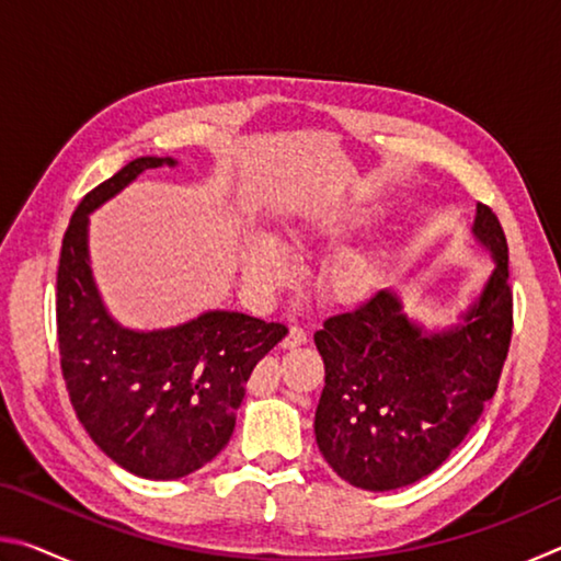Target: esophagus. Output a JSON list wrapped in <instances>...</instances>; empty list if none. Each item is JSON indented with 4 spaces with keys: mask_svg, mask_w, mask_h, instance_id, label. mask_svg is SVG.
<instances>
[{
    "mask_svg": "<svg viewBox=\"0 0 561 561\" xmlns=\"http://www.w3.org/2000/svg\"><path fill=\"white\" fill-rule=\"evenodd\" d=\"M301 344H307V331H304L301 327H291L289 334L284 336L282 346H284V348H297V346H301Z\"/></svg>",
    "mask_w": 561,
    "mask_h": 561,
    "instance_id": "34e87169",
    "label": "esophagus"
}]
</instances>
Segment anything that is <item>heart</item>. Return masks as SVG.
Wrapping results in <instances>:
<instances>
[{
    "mask_svg": "<svg viewBox=\"0 0 561 561\" xmlns=\"http://www.w3.org/2000/svg\"><path fill=\"white\" fill-rule=\"evenodd\" d=\"M297 272V257L282 237L257 230L244 242V274L262 289H279ZM383 277V264L371 252H344L331 262L327 289L341 304L371 297Z\"/></svg>",
    "mask_w": 561,
    "mask_h": 561,
    "instance_id": "heart-1",
    "label": "heart"
}]
</instances>
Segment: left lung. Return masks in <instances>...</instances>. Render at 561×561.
I'll return each instance as SVG.
<instances>
[{
    "instance_id": "8db88e82",
    "label": "left lung",
    "mask_w": 561,
    "mask_h": 561,
    "mask_svg": "<svg viewBox=\"0 0 561 561\" xmlns=\"http://www.w3.org/2000/svg\"><path fill=\"white\" fill-rule=\"evenodd\" d=\"M472 237L495 260L458 324L428 329L405 314L396 289L329 317L314 334L324 358L314 433L348 485L386 492L438 470L497 391L512 336L507 240L488 205Z\"/></svg>"
}]
</instances>
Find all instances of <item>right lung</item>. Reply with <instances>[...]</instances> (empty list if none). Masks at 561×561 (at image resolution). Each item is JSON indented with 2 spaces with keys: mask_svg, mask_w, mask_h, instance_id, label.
<instances>
[{
  "mask_svg": "<svg viewBox=\"0 0 561 561\" xmlns=\"http://www.w3.org/2000/svg\"><path fill=\"white\" fill-rule=\"evenodd\" d=\"M160 165L178 160H130L76 207L56 274V327L64 381L91 440L138 478L178 480L230 443L252 368L287 327L213 309L185 324L138 331L108 314L91 270L89 215Z\"/></svg>",
  "mask_w": 561,
  "mask_h": 561,
  "instance_id": "1",
  "label": "right lung"
}]
</instances>
